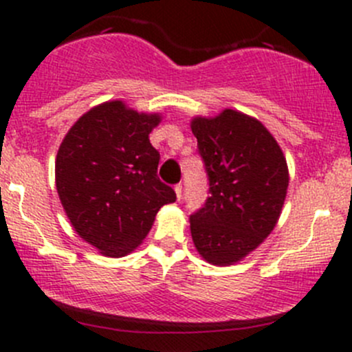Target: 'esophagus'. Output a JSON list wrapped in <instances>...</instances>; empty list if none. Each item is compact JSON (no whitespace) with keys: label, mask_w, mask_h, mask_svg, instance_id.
<instances>
[{"label":"esophagus","mask_w":352,"mask_h":352,"mask_svg":"<svg viewBox=\"0 0 352 352\" xmlns=\"http://www.w3.org/2000/svg\"><path fill=\"white\" fill-rule=\"evenodd\" d=\"M182 192H184V187H182V184H177L175 186V194H177V199H182Z\"/></svg>","instance_id":"1"}]
</instances>
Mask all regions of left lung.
Wrapping results in <instances>:
<instances>
[{
	"label": "left lung",
	"mask_w": 352,
	"mask_h": 352,
	"mask_svg": "<svg viewBox=\"0 0 352 352\" xmlns=\"http://www.w3.org/2000/svg\"><path fill=\"white\" fill-rule=\"evenodd\" d=\"M209 197L190 214L194 245L212 265H232L254 252L274 230L289 173L283 150L254 117L225 109L194 117Z\"/></svg>",
	"instance_id": "obj_1"
}]
</instances>
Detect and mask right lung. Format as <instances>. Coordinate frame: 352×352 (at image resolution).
I'll list each match as a JSON object with an SVG mask.
<instances>
[{
	"instance_id": "1",
	"label": "right lung",
	"mask_w": 352,
	"mask_h": 352,
	"mask_svg": "<svg viewBox=\"0 0 352 352\" xmlns=\"http://www.w3.org/2000/svg\"><path fill=\"white\" fill-rule=\"evenodd\" d=\"M158 113L122 100L90 109L73 124L56 156V187L74 232L100 254L124 257L151 230L160 208L175 202L158 179L150 133Z\"/></svg>"
}]
</instances>
